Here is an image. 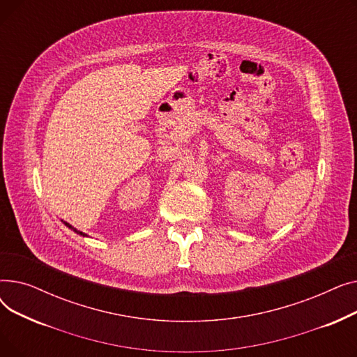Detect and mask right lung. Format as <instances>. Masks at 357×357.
Listing matches in <instances>:
<instances>
[{
  "mask_svg": "<svg viewBox=\"0 0 357 357\" xmlns=\"http://www.w3.org/2000/svg\"><path fill=\"white\" fill-rule=\"evenodd\" d=\"M65 224H66V226H68V227H69V229H72V230H73V231H75V233H79V234H81V236H85V234H84V233H81V231H78V230H77V229H73V227H70V226H69V224H68V222H65Z\"/></svg>",
  "mask_w": 357,
  "mask_h": 357,
  "instance_id": "obj_1",
  "label": "right lung"
}]
</instances>
